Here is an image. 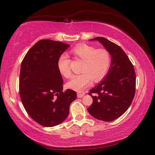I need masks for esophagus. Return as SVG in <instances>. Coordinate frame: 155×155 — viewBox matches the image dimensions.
Instances as JSON below:
<instances>
[{"label":"esophagus","mask_w":155,"mask_h":155,"mask_svg":"<svg viewBox=\"0 0 155 155\" xmlns=\"http://www.w3.org/2000/svg\"><path fill=\"white\" fill-rule=\"evenodd\" d=\"M85 92H81V91H79L78 92V97L79 98H81L82 97H83L84 96H85Z\"/></svg>","instance_id":"esophagus-1"}]
</instances>
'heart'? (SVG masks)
Returning <instances> with one entry per match:
<instances>
[{"label":"heart","instance_id":"1","mask_svg":"<svg viewBox=\"0 0 155 155\" xmlns=\"http://www.w3.org/2000/svg\"><path fill=\"white\" fill-rule=\"evenodd\" d=\"M72 54L83 61L81 74L74 76L67 83V87L76 91H81L91 84L92 80L98 82L105 77L111 64V55L105 49H96L86 44L78 45L72 50ZM58 68L64 77L71 76L70 59L62 54L58 60Z\"/></svg>","mask_w":155,"mask_h":155}]
</instances>
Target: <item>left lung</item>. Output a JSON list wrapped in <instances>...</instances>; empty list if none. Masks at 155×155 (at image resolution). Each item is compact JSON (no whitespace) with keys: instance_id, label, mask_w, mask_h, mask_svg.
<instances>
[{"instance_id":"8db88e82","label":"left lung","mask_w":155,"mask_h":155,"mask_svg":"<svg viewBox=\"0 0 155 155\" xmlns=\"http://www.w3.org/2000/svg\"><path fill=\"white\" fill-rule=\"evenodd\" d=\"M97 41L111 55V64L105 78L88 92L93 103L87 110L97 120L111 121L129 109L135 94L136 75L133 65L120 46L104 37ZM94 94V95H93Z\"/></svg>"}]
</instances>
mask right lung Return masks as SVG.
<instances>
[{"label": "right lung", "mask_w": 155, "mask_h": 155, "mask_svg": "<svg viewBox=\"0 0 155 155\" xmlns=\"http://www.w3.org/2000/svg\"><path fill=\"white\" fill-rule=\"evenodd\" d=\"M70 46L59 41L43 39L23 59L19 77L20 97L27 113L45 127L58 125L67 119L76 92L63 91V80L58 68L59 56Z\"/></svg>", "instance_id": "obj_1"}]
</instances>
